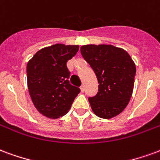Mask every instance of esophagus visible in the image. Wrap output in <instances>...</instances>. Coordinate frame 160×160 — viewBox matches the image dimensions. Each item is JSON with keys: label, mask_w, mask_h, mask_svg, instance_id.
<instances>
[{"label": "esophagus", "mask_w": 160, "mask_h": 160, "mask_svg": "<svg viewBox=\"0 0 160 160\" xmlns=\"http://www.w3.org/2000/svg\"><path fill=\"white\" fill-rule=\"evenodd\" d=\"M80 88H81V91L82 92H84L85 91V87H84V85L82 84L81 86V87H80Z\"/></svg>", "instance_id": "1"}]
</instances>
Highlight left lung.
<instances>
[{
  "mask_svg": "<svg viewBox=\"0 0 160 160\" xmlns=\"http://www.w3.org/2000/svg\"><path fill=\"white\" fill-rule=\"evenodd\" d=\"M83 59L96 75L99 88L88 98L98 117L109 119L121 113L131 98L136 76V65L125 50L112 45L81 47Z\"/></svg>",
  "mask_w": 160,
  "mask_h": 160,
  "instance_id": "obj_1",
  "label": "left lung"
}]
</instances>
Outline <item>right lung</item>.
Here are the masks:
<instances>
[{"mask_svg": "<svg viewBox=\"0 0 160 160\" xmlns=\"http://www.w3.org/2000/svg\"><path fill=\"white\" fill-rule=\"evenodd\" d=\"M79 49L78 45L54 44L39 50L28 62L29 93L37 111L50 118L66 115L80 93L70 83L66 63Z\"/></svg>", "mask_w": 160, "mask_h": 160, "instance_id": "right-lung-1", "label": "right lung"}]
</instances>
